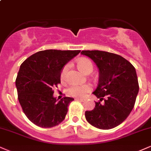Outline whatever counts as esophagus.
Masks as SVG:
<instances>
[{
    "instance_id": "1",
    "label": "esophagus",
    "mask_w": 151,
    "mask_h": 151,
    "mask_svg": "<svg viewBox=\"0 0 151 151\" xmlns=\"http://www.w3.org/2000/svg\"><path fill=\"white\" fill-rule=\"evenodd\" d=\"M75 100H76V101H81V102H83V101H86V99H81V98H77V99H76Z\"/></svg>"
}]
</instances>
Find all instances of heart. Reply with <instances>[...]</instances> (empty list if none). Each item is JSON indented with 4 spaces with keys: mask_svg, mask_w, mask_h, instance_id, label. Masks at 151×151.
<instances>
[{
    "mask_svg": "<svg viewBox=\"0 0 151 151\" xmlns=\"http://www.w3.org/2000/svg\"><path fill=\"white\" fill-rule=\"evenodd\" d=\"M77 68L83 74H90L93 71V65L92 62L89 59L86 58H81L77 60ZM69 65H66L63 68L60 74V78L62 80H64L66 77L67 73L69 69ZM91 90V86L88 84L84 85H74L70 86L67 90V93L68 96L72 97H83L85 94L89 92Z\"/></svg>",
    "mask_w": 151,
    "mask_h": 151,
    "instance_id": "obj_1",
    "label": "heart"
}]
</instances>
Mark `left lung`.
<instances>
[{
	"label": "left lung",
	"mask_w": 151,
	"mask_h": 151,
	"mask_svg": "<svg viewBox=\"0 0 151 151\" xmlns=\"http://www.w3.org/2000/svg\"><path fill=\"white\" fill-rule=\"evenodd\" d=\"M99 70V81L93 92L98 99L93 110L85 112L87 122L101 129H110L122 123L134 108L139 82L134 67L122 56L101 50H82ZM104 103L101 104L100 101Z\"/></svg>",
	"instance_id": "left-lung-1"
}]
</instances>
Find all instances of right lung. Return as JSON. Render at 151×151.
Masks as SVG:
<instances>
[{
	"label": "right lung",
	"instance_id": "right-lung-1",
	"mask_svg": "<svg viewBox=\"0 0 151 151\" xmlns=\"http://www.w3.org/2000/svg\"><path fill=\"white\" fill-rule=\"evenodd\" d=\"M81 50H46L33 54L23 62L15 84L18 100L29 120L42 128H51L65 119L74 99L53 97L52 88L60 83L61 71Z\"/></svg>",
	"mask_w": 151,
	"mask_h": 151
}]
</instances>
